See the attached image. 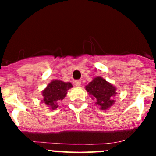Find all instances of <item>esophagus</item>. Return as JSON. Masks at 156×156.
Returning <instances> with one entry per match:
<instances>
[{
  "instance_id": "34e87169",
  "label": "esophagus",
  "mask_w": 156,
  "mask_h": 156,
  "mask_svg": "<svg viewBox=\"0 0 156 156\" xmlns=\"http://www.w3.org/2000/svg\"><path fill=\"white\" fill-rule=\"evenodd\" d=\"M74 83H75L76 86L79 87H80V85H81V81L80 80H76L75 82H74Z\"/></svg>"
}]
</instances>
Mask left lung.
<instances>
[{"instance_id":"1","label":"left lung","mask_w":156,"mask_h":156,"mask_svg":"<svg viewBox=\"0 0 156 156\" xmlns=\"http://www.w3.org/2000/svg\"><path fill=\"white\" fill-rule=\"evenodd\" d=\"M85 89L91 98L96 101L95 104L100 107L101 110L105 111L115 104L114 98L117 94L116 87L101 76L94 77L85 87Z\"/></svg>"}]
</instances>
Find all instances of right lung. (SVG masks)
Instances as JSON below:
<instances>
[{"label": "right lung", "mask_w": 156, "mask_h": 156, "mask_svg": "<svg viewBox=\"0 0 156 156\" xmlns=\"http://www.w3.org/2000/svg\"><path fill=\"white\" fill-rule=\"evenodd\" d=\"M72 87L73 85L69 82H63L59 80H51L43 90L41 101L46 105L48 109H56L59 101L65 98L68 90Z\"/></svg>", "instance_id": "1"}]
</instances>
